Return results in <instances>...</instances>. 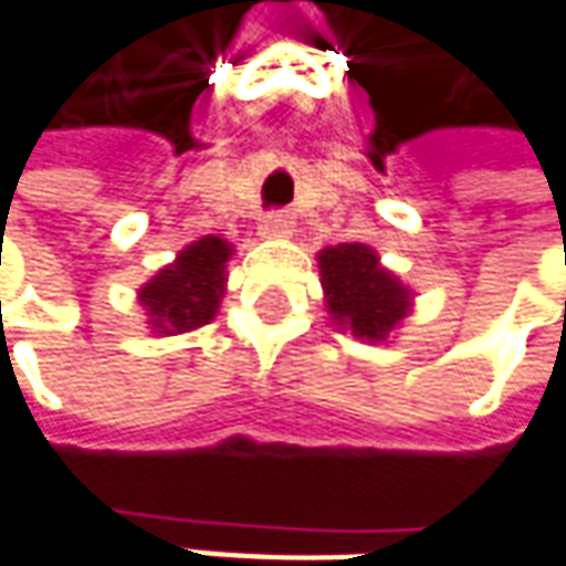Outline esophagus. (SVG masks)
I'll return each instance as SVG.
<instances>
[{
	"label": "esophagus",
	"instance_id": "obj_1",
	"mask_svg": "<svg viewBox=\"0 0 566 566\" xmlns=\"http://www.w3.org/2000/svg\"><path fill=\"white\" fill-rule=\"evenodd\" d=\"M260 234L263 238H291L294 234V219L287 213H269L260 222Z\"/></svg>",
	"mask_w": 566,
	"mask_h": 566
}]
</instances>
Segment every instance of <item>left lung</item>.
Segmentation results:
<instances>
[{
    "label": "left lung",
    "instance_id": "1",
    "mask_svg": "<svg viewBox=\"0 0 566 566\" xmlns=\"http://www.w3.org/2000/svg\"><path fill=\"white\" fill-rule=\"evenodd\" d=\"M315 260L332 325L365 344H387V337L402 328L415 306L412 287L380 263L375 248L347 241L322 248Z\"/></svg>",
    "mask_w": 566,
    "mask_h": 566
}]
</instances>
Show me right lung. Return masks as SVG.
<instances>
[{"mask_svg":"<svg viewBox=\"0 0 566 566\" xmlns=\"http://www.w3.org/2000/svg\"><path fill=\"white\" fill-rule=\"evenodd\" d=\"M234 248L219 234H203L138 287V303L157 337L198 332L210 325L226 294V266Z\"/></svg>","mask_w":566,"mask_h":566,"instance_id":"right-lung-1","label":"right lung"}]
</instances>
